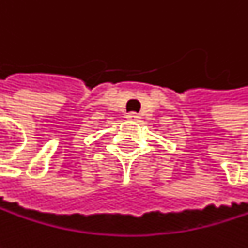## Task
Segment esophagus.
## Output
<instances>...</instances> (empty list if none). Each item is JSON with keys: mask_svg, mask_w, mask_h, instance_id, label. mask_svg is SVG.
I'll use <instances>...</instances> for the list:
<instances>
[{"mask_svg": "<svg viewBox=\"0 0 248 248\" xmlns=\"http://www.w3.org/2000/svg\"><path fill=\"white\" fill-rule=\"evenodd\" d=\"M126 119L136 122V121H139V119H140V116H139V115H136V113H127V115H126Z\"/></svg>", "mask_w": 248, "mask_h": 248, "instance_id": "34e87169", "label": "esophagus"}]
</instances>
